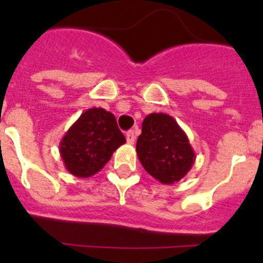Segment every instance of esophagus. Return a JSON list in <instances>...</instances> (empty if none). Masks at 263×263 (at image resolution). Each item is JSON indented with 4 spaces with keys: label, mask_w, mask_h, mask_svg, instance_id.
<instances>
[{
    "label": "esophagus",
    "mask_w": 263,
    "mask_h": 263,
    "mask_svg": "<svg viewBox=\"0 0 263 263\" xmlns=\"http://www.w3.org/2000/svg\"><path fill=\"white\" fill-rule=\"evenodd\" d=\"M136 138H137L136 130H129V132H127V133H126L127 143H130V145H133V143L136 142Z\"/></svg>",
    "instance_id": "34e87169"
}]
</instances>
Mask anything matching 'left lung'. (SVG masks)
<instances>
[{"label": "left lung", "mask_w": 263, "mask_h": 263, "mask_svg": "<svg viewBox=\"0 0 263 263\" xmlns=\"http://www.w3.org/2000/svg\"><path fill=\"white\" fill-rule=\"evenodd\" d=\"M136 148L143 168L162 184L184 178L196 159L184 130L164 113L146 116Z\"/></svg>", "instance_id": "8db88e82"}]
</instances>
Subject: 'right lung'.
<instances>
[{"mask_svg": "<svg viewBox=\"0 0 263 263\" xmlns=\"http://www.w3.org/2000/svg\"><path fill=\"white\" fill-rule=\"evenodd\" d=\"M125 142L115 116L103 108H90L67 130L59 152L68 173L89 178L99 173Z\"/></svg>", "mask_w": 263, "mask_h": 263, "instance_id": "1", "label": "right lung"}]
</instances>
